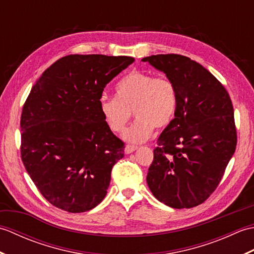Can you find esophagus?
<instances>
[{
	"label": "esophagus",
	"mask_w": 254,
	"mask_h": 254,
	"mask_svg": "<svg viewBox=\"0 0 254 254\" xmlns=\"http://www.w3.org/2000/svg\"><path fill=\"white\" fill-rule=\"evenodd\" d=\"M138 147L137 146H134V145H127V146L126 147V149H124V152H126V154H131L133 153L134 150H136Z\"/></svg>",
	"instance_id": "1"
}]
</instances>
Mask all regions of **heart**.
<instances>
[{
	"instance_id": "heart-1",
	"label": "heart",
	"mask_w": 254,
	"mask_h": 254,
	"mask_svg": "<svg viewBox=\"0 0 254 254\" xmlns=\"http://www.w3.org/2000/svg\"><path fill=\"white\" fill-rule=\"evenodd\" d=\"M178 104L175 83L166 76L133 71L116 85V97H102L99 110L110 131L120 133L131 119L132 126L123 138L130 143H141L152 134L154 127L163 128L171 122Z\"/></svg>"
}]
</instances>
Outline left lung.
Listing matches in <instances>:
<instances>
[{
    "mask_svg": "<svg viewBox=\"0 0 254 254\" xmlns=\"http://www.w3.org/2000/svg\"><path fill=\"white\" fill-rule=\"evenodd\" d=\"M175 83V118L160 134L147 185L174 208H191L210 196L237 145L234 107L222 83L190 58L157 55L142 59Z\"/></svg>",
    "mask_w": 254,
    "mask_h": 254,
    "instance_id": "1",
    "label": "left lung"
}]
</instances>
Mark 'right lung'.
Returning a JSON list of instances; mask_svg holds the SVG:
<instances>
[{
  "label": "right lung",
  "instance_id": "1",
  "mask_svg": "<svg viewBox=\"0 0 254 254\" xmlns=\"http://www.w3.org/2000/svg\"><path fill=\"white\" fill-rule=\"evenodd\" d=\"M133 62L124 56L69 55L32 86L20 117V156L53 206L83 213L106 196L124 143L106 126L99 100L107 84Z\"/></svg>",
  "mask_w": 254,
  "mask_h": 254
}]
</instances>
